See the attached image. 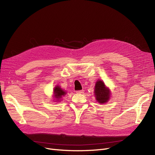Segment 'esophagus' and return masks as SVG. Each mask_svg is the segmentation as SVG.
I'll return each mask as SVG.
<instances>
[{"label": "esophagus", "instance_id": "1", "mask_svg": "<svg viewBox=\"0 0 155 155\" xmlns=\"http://www.w3.org/2000/svg\"><path fill=\"white\" fill-rule=\"evenodd\" d=\"M76 92H77V93H78V94H82V93H83V92H84V91H83V90L77 91H76Z\"/></svg>", "mask_w": 155, "mask_h": 155}]
</instances>
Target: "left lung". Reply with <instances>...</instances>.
I'll return each instance as SVG.
<instances>
[{
	"label": "left lung",
	"instance_id": "obj_1",
	"mask_svg": "<svg viewBox=\"0 0 155 155\" xmlns=\"http://www.w3.org/2000/svg\"><path fill=\"white\" fill-rule=\"evenodd\" d=\"M94 93L97 101L100 103V104L106 103L110 97L109 90L105 87L104 83L101 80H97L96 82Z\"/></svg>",
	"mask_w": 155,
	"mask_h": 155
}]
</instances>
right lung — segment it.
I'll return each instance as SVG.
<instances>
[{"mask_svg":"<svg viewBox=\"0 0 155 155\" xmlns=\"http://www.w3.org/2000/svg\"><path fill=\"white\" fill-rule=\"evenodd\" d=\"M54 96L55 97L57 98V100H59L61 97H62V96H64L65 94V92L64 91H63L61 88L59 86H56L54 88Z\"/></svg>","mask_w":155,"mask_h":155,"instance_id":"add662e5","label":"right lung"}]
</instances>
